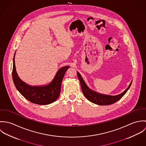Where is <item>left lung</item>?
I'll list each match as a JSON object with an SVG mask.
<instances>
[{"label": "left lung", "mask_w": 146, "mask_h": 146, "mask_svg": "<svg viewBox=\"0 0 146 146\" xmlns=\"http://www.w3.org/2000/svg\"><path fill=\"white\" fill-rule=\"evenodd\" d=\"M78 78L80 80L82 89L83 91L84 95L85 97L90 102H92L93 104H98V105H109V104H113L117 101H118L119 100H120L124 95L127 90L129 89V88L131 86V84L132 82L129 84L127 88L125 90V91L122 93L121 94L112 96H107V95H104L98 93H96L92 90H90L88 87L86 86V85L84 82L83 79H82L81 75L79 72H77Z\"/></svg>", "instance_id": "1"}]
</instances>
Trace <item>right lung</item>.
<instances>
[{
    "label": "right lung",
    "mask_w": 146,
    "mask_h": 146,
    "mask_svg": "<svg viewBox=\"0 0 146 146\" xmlns=\"http://www.w3.org/2000/svg\"><path fill=\"white\" fill-rule=\"evenodd\" d=\"M15 57V54L13 58L12 78L16 88L26 100L35 104L46 105L56 101L60 96L63 78L69 66L61 68L49 84L43 86H32L25 83L18 76L16 70Z\"/></svg>",
    "instance_id": "right-lung-1"
}]
</instances>
